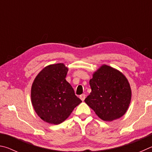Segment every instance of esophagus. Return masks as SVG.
<instances>
[{
  "instance_id": "1",
  "label": "esophagus",
  "mask_w": 152,
  "mask_h": 152,
  "mask_svg": "<svg viewBox=\"0 0 152 152\" xmlns=\"http://www.w3.org/2000/svg\"><path fill=\"white\" fill-rule=\"evenodd\" d=\"M79 97H80V99H81L82 102H83V101L85 100V99H86V95L82 94V95H80V96H79Z\"/></svg>"
}]
</instances>
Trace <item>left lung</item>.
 Masks as SVG:
<instances>
[{
  "label": "left lung",
  "instance_id": "left-lung-1",
  "mask_svg": "<svg viewBox=\"0 0 152 152\" xmlns=\"http://www.w3.org/2000/svg\"><path fill=\"white\" fill-rule=\"evenodd\" d=\"M89 84L91 92L85 102L99 118L112 121L126 113L131 102L132 90L121 72L103 65L93 74Z\"/></svg>",
  "mask_w": 152,
  "mask_h": 152
}]
</instances>
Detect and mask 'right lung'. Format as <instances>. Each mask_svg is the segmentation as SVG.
<instances>
[{
	"instance_id": "right-lung-1",
	"label": "right lung",
	"mask_w": 152,
	"mask_h": 152,
	"mask_svg": "<svg viewBox=\"0 0 152 152\" xmlns=\"http://www.w3.org/2000/svg\"><path fill=\"white\" fill-rule=\"evenodd\" d=\"M67 72L63 63L49 65L39 72L32 85V105L39 118L47 123H62L81 103L66 81Z\"/></svg>"
}]
</instances>
